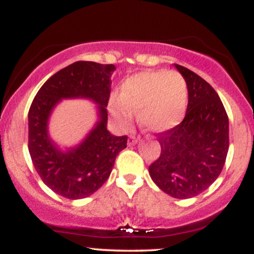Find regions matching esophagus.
<instances>
[{"label":"esophagus","mask_w":254,"mask_h":254,"mask_svg":"<svg viewBox=\"0 0 254 254\" xmlns=\"http://www.w3.org/2000/svg\"><path fill=\"white\" fill-rule=\"evenodd\" d=\"M138 141H139L138 137H136V136H133V135H130L129 136V139H127V144L133 145V144H136Z\"/></svg>","instance_id":"esophagus-1"}]
</instances>
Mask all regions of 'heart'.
Returning a JSON list of instances; mask_svg holds the SVG:
<instances>
[{
    "label": "heart",
    "instance_id": "obj_1",
    "mask_svg": "<svg viewBox=\"0 0 254 254\" xmlns=\"http://www.w3.org/2000/svg\"><path fill=\"white\" fill-rule=\"evenodd\" d=\"M188 82L179 72L165 69L138 72L125 78L119 95L109 100V111L122 129L132 122L153 132H165L182 122L188 109Z\"/></svg>",
    "mask_w": 254,
    "mask_h": 254
}]
</instances>
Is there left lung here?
Here are the masks:
<instances>
[{
    "instance_id": "left-lung-1",
    "label": "left lung",
    "mask_w": 254,
    "mask_h": 254,
    "mask_svg": "<svg viewBox=\"0 0 254 254\" xmlns=\"http://www.w3.org/2000/svg\"><path fill=\"white\" fill-rule=\"evenodd\" d=\"M174 66L188 82V110L182 123L157 136L161 154L149 174L165 193L186 199L202 193L220 176L229 148V122L210 84L185 66Z\"/></svg>"
}]
</instances>
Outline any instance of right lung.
<instances>
[{
    "instance_id": "1",
    "label": "right lung",
    "mask_w": 254,
    "mask_h": 254,
    "mask_svg": "<svg viewBox=\"0 0 254 254\" xmlns=\"http://www.w3.org/2000/svg\"><path fill=\"white\" fill-rule=\"evenodd\" d=\"M113 64L78 61L51 76L38 90L28 112V150L37 173L55 193L81 199L98 191L109 179L116 157L127 148V136L107 130V103ZM66 98H86L97 105V122L71 147L62 148L48 132L50 117Z\"/></svg>"
}]
</instances>
